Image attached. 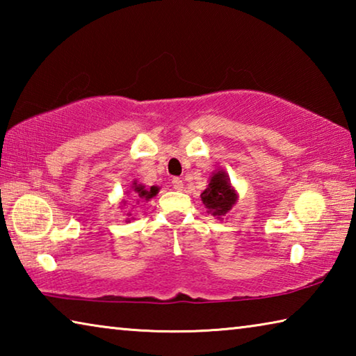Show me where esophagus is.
I'll use <instances>...</instances> for the list:
<instances>
[{
    "instance_id": "1",
    "label": "esophagus",
    "mask_w": 356,
    "mask_h": 356,
    "mask_svg": "<svg viewBox=\"0 0 356 356\" xmlns=\"http://www.w3.org/2000/svg\"><path fill=\"white\" fill-rule=\"evenodd\" d=\"M171 184H172V188L174 190H182L184 188V180L180 179V177H172Z\"/></svg>"
}]
</instances>
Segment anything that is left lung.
<instances>
[{"instance_id": "1", "label": "left lung", "mask_w": 356, "mask_h": 356, "mask_svg": "<svg viewBox=\"0 0 356 356\" xmlns=\"http://www.w3.org/2000/svg\"><path fill=\"white\" fill-rule=\"evenodd\" d=\"M201 201L212 215L222 216L232 209L237 201V195L229 184V177L222 171L213 174L209 188L202 191Z\"/></svg>"}]
</instances>
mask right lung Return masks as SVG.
<instances>
[{"label": "right lung", "instance_id": "obj_1", "mask_svg": "<svg viewBox=\"0 0 356 356\" xmlns=\"http://www.w3.org/2000/svg\"><path fill=\"white\" fill-rule=\"evenodd\" d=\"M134 186H135L136 196L143 197V200H150V197L155 196L156 193H159V188H156V186H150V190H146L143 185H136V182L134 184Z\"/></svg>", "mask_w": 356, "mask_h": 356}]
</instances>
